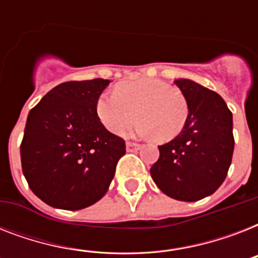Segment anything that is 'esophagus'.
I'll return each instance as SVG.
<instances>
[{
    "mask_svg": "<svg viewBox=\"0 0 258 258\" xmlns=\"http://www.w3.org/2000/svg\"><path fill=\"white\" fill-rule=\"evenodd\" d=\"M125 149L130 153H133V151H138V150L142 149V145H138V143H133V142H128L127 145H125Z\"/></svg>",
    "mask_w": 258,
    "mask_h": 258,
    "instance_id": "1",
    "label": "esophagus"
}]
</instances>
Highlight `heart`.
I'll return each mask as SVG.
<instances>
[{"instance_id": "obj_1", "label": "heart", "mask_w": 258, "mask_h": 258, "mask_svg": "<svg viewBox=\"0 0 258 258\" xmlns=\"http://www.w3.org/2000/svg\"><path fill=\"white\" fill-rule=\"evenodd\" d=\"M96 115L111 133L127 128L135 117L139 121L128 137L171 141L183 130L188 116L184 93L159 79H137L120 83L115 93H101L96 101Z\"/></svg>"}]
</instances>
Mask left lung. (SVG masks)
Segmentation results:
<instances>
[{
  "label": "left lung",
  "mask_w": 258,
  "mask_h": 258,
  "mask_svg": "<svg viewBox=\"0 0 258 258\" xmlns=\"http://www.w3.org/2000/svg\"><path fill=\"white\" fill-rule=\"evenodd\" d=\"M174 83L187 99V120L179 135L158 146L159 159L150 172L166 196L196 202L212 196L226 178L234 150L233 115L212 89L190 79Z\"/></svg>",
  "instance_id": "8db88e82"
}]
</instances>
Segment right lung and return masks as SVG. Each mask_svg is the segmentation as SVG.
I'll return each instance as SVG.
<instances>
[{
  "label": "right lung",
  "instance_id": "1",
  "mask_svg": "<svg viewBox=\"0 0 258 258\" xmlns=\"http://www.w3.org/2000/svg\"><path fill=\"white\" fill-rule=\"evenodd\" d=\"M109 80L67 82L50 89L26 119L22 172L30 190L56 209L80 210L103 198L124 141L101 124L96 101Z\"/></svg>",
  "mask_w": 258,
  "mask_h": 258
}]
</instances>
